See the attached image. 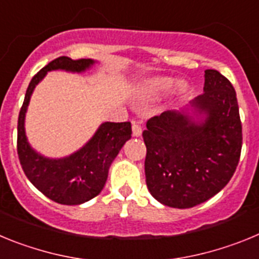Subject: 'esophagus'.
Instances as JSON below:
<instances>
[{
    "label": "esophagus",
    "instance_id": "obj_1",
    "mask_svg": "<svg viewBox=\"0 0 259 259\" xmlns=\"http://www.w3.org/2000/svg\"><path fill=\"white\" fill-rule=\"evenodd\" d=\"M141 134H143V128H141V125L137 122H132V135H134L135 137H139L141 136Z\"/></svg>",
    "mask_w": 259,
    "mask_h": 259
}]
</instances>
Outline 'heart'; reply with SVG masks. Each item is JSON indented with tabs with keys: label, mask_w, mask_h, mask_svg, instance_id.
Here are the masks:
<instances>
[{
	"label": "heart",
	"mask_w": 259,
	"mask_h": 259,
	"mask_svg": "<svg viewBox=\"0 0 259 259\" xmlns=\"http://www.w3.org/2000/svg\"><path fill=\"white\" fill-rule=\"evenodd\" d=\"M175 84V80L172 77L167 76H155L150 77V79L145 80L140 84V88H139V92L144 97H154V96H159L166 93L167 91H170L172 88V85ZM188 91V87L187 84L180 83L176 88V95L178 96H184Z\"/></svg>",
	"instance_id": "1"
}]
</instances>
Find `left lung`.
<instances>
[{
	"mask_svg": "<svg viewBox=\"0 0 259 259\" xmlns=\"http://www.w3.org/2000/svg\"><path fill=\"white\" fill-rule=\"evenodd\" d=\"M203 93L192 106L206 114L202 123L178 111L146 122L145 176L153 197L170 207L188 209L227 185L240 161L242 127L236 92L217 70L205 71Z\"/></svg>",
	"mask_w": 259,
	"mask_h": 259,
	"instance_id": "8db88e82",
	"label": "left lung"
}]
</instances>
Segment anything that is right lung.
Returning a JSON list of instances; mask_svg holds the SVG:
<instances>
[{
  "label": "right lung",
  "instance_id": "1",
  "mask_svg": "<svg viewBox=\"0 0 259 259\" xmlns=\"http://www.w3.org/2000/svg\"><path fill=\"white\" fill-rule=\"evenodd\" d=\"M93 63L92 59H71L68 57H59L48 63L32 77L18 118L17 149L23 171L41 193L62 205H80L92 200L102 191L110 164L125 141L131 139V123H102L89 143L76 153L61 159H49L37 154L27 143L24 115L33 89L48 71L80 72Z\"/></svg>",
  "mask_w": 259,
  "mask_h": 259
}]
</instances>
